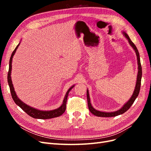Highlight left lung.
Listing matches in <instances>:
<instances>
[{
	"mask_svg": "<svg viewBox=\"0 0 151 151\" xmlns=\"http://www.w3.org/2000/svg\"><path fill=\"white\" fill-rule=\"evenodd\" d=\"M123 35L125 36V37L128 40L129 42L130 45V46L134 48L135 52L136 53L137 58V63H138V73H137V81H136V84H135V88L134 91V93L132 94L130 99L124 105H123V107L120 108L118 110L113 112H104V111H100L98 110L95 109L92 105H91V101H90V98H89V94L88 89H87V99H88V108L89 111L91 113H93L94 115L100 116V117H111V116H116L118 115H122V114L126 112L128 109H129L130 106L132 105L135 101V99L138 96L139 94V91L140 89V85H141V79H142V67L140 64V56H139V53L137 48L136 46L134 45V43L132 42L130 38H129V35H128L125 32H123Z\"/></svg>",
	"mask_w": 151,
	"mask_h": 151,
	"instance_id": "obj_1",
	"label": "left lung"
}]
</instances>
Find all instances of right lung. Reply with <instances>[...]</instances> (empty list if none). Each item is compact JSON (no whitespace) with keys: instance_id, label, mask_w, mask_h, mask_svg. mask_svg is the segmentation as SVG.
Wrapping results in <instances>:
<instances>
[{"instance_id":"right-lung-1","label":"right lung","mask_w":151,"mask_h":151,"mask_svg":"<svg viewBox=\"0 0 151 151\" xmlns=\"http://www.w3.org/2000/svg\"><path fill=\"white\" fill-rule=\"evenodd\" d=\"M19 45H20V43L17 45V46L16 47V48L14 49V50L12 55H11V57L10 58V60H9V72H8V74H7V81L9 83V86L11 96H12V98L14 100V101L17 106H19L22 109V110L28 114V115H29L30 116L33 117L34 118H38V119H49V118H53L60 116L65 111L66 103H67V99L68 93H69L70 90L73 88H74V85H73L72 87H70V88L68 89L67 92L66 93V94L64 97V99H63V103L61 106L58 108L53 109V110H50V111L39 110V109H38L31 107V106H28V105L25 104L24 103L22 102L21 100H20L19 99V98L17 96L16 93L14 91V86H13V84L12 83V79H11V70H12V57L14 55V54L16 52V50L17 49Z\"/></svg>"}]
</instances>
